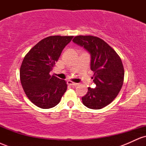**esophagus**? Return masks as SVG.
Returning a JSON list of instances; mask_svg holds the SVG:
<instances>
[{
    "instance_id": "esophagus-1",
    "label": "esophagus",
    "mask_w": 146,
    "mask_h": 146,
    "mask_svg": "<svg viewBox=\"0 0 146 146\" xmlns=\"http://www.w3.org/2000/svg\"><path fill=\"white\" fill-rule=\"evenodd\" d=\"M67 84L68 85H71V86H77V85L78 84H77V83L73 82L71 81V80H68Z\"/></svg>"
}]
</instances>
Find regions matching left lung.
Returning <instances> with one entry per match:
<instances>
[{"label":"left lung","mask_w":146,"mask_h":146,"mask_svg":"<svg viewBox=\"0 0 146 146\" xmlns=\"http://www.w3.org/2000/svg\"><path fill=\"white\" fill-rule=\"evenodd\" d=\"M73 42L90 54V69L96 87L88 88L82 97L83 104L90 109H101L115 100L119 93L124 78L121 60L105 41L93 36H78Z\"/></svg>","instance_id":"1"}]
</instances>
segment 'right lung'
<instances>
[{
    "label": "right lung",
    "mask_w": 146,
    "mask_h": 146,
    "mask_svg": "<svg viewBox=\"0 0 146 146\" xmlns=\"http://www.w3.org/2000/svg\"><path fill=\"white\" fill-rule=\"evenodd\" d=\"M73 36H48L27 53L20 69V78L25 94L33 104L43 109L59 104L67 84L50 72L64 48Z\"/></svg>",
    "instance_id": "obj_1"
}]
</instances>
